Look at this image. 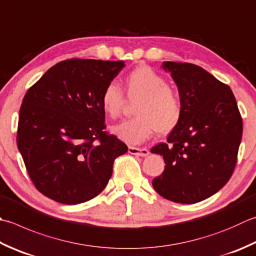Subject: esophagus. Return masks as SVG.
<instances>
[{
    "label": "esophagus",
    "instance_id": "esophagus-1",
    "mask_svg": "<svg viewBox=\"0 0 256 256\" xmlns=\"http://www.w3.org/2000/svg\"><path fill=\"white\" fill-rule=\"evenodd\" d=\"M128 153L138 155V156H146L150 154V151L146 148H134V146H128Z\"/></svg>",
    "mask_w": 256,
    "mask_h": 256
}]
</instances>
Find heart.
Instances as JSON below:
<instances>
[{
  "label": "heart",
  "mask_w": 256,
  "mask_h": 256,
  "mask_svg": "<svg viewBox=\"0 0 256 256\" xmlns=\"http://www.w3.org/2000/svg\"><path fill=\"white\" fill-rule=\"evenodd\" d=\"M125 88L130 100L138 98L134 106L136 116L113 126L112 131L122 141L140 144L158 131L166 134L178 126L182 118V101L162 74L150 66H138L125 76ZM103 111L115 118L125 104L122 88L115 83L104 88L101 95Z\"/></svg>",
  "instance_id": "obj_1"
}]
</instances>
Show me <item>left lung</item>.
Masks as SVG:
<instances>
[{"label":"left lung","instance_id":"1","mask_svg":"<svg viewBox=\"0 0 256 256\" xmlns=\"http://www.w3.org/2000/svg\"><path fill=\"white\" fill-rule=\"evenodd\" d=\"M163 68L171 72L178 85L183 112L166 142L151 148L165 162L152 185L172 202H201L232 176L243 133L242 116L228 85L201 66L164 62Z\"/></svg>","mask_w":256,"mask_h":256}]
</instances>
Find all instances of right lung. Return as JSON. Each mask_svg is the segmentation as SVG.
Returning <instances> with one entry per match:
<instances>
[{
	"label": "right lung",
	"mask_w": 256,
	"mask_h": 256,
	"mask_svg": "<svg viewBox=\"0 0 256 256\" xmlns=\"http://www.w3.org/2000/svg\"><path fill=\"white\" fill-rule=\"evenodd\" d=\"M123 61L71 58L45 72L24 95L16 142L38 192L62 204L90 201L112 176L128 146L104 131V88Z\"/></svg>",
	"instance_id": "obj_1"
}]
</instances>
